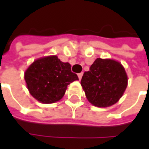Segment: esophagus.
<instances>
[{
  "mask_svg": "<svg viewBox=\"0 0 149 149\" xmlns=\"http://www.w3.org/2000/svg\"><path fill=\"white\" fill-rule=\"evenodd\" d=\"M82 76H83V72L78 73V77H79V79H80V80H81V78H82Z\"/></svg>",
  "mask_w": 149,
  "mask_h": 149,
  "instance_id": "obj_1",
  "label": "esophagus"
}]
</instances>
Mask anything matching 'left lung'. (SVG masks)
I'll use <instances>...</instances> for the list:
<instances>
[{
  "instance_id": "8db88e82",
  "label": "left lung",
  "mask_w": 149,
  "mask_h": 149,
  "mask_svg": "<svg viewBox=\"0 0 149 149\" xmlns=\"http://www.w3.org/2000/svg\"><path fill=\"white\" fill-rule=\"evenodd\" d=\"M128 77L120 63L97 58L89 71L84 72L81 84L88 100L94 106L105 108L116 104L122 97Z\"/></svg>"
}]
</instances>
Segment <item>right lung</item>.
<instances>
[{
  "mask_svg": "<svg viewBox=\"0 0 149 149\" xmlns=\"http://www.w3.org/2000/svg\"><path fill=\"white\" fill-rule=\"evenodd\" d=\"M24 79L31 95L45 104L61 100L68 84L79 80L70 64L61 61L56 56L35 61L25 72Z\"/></svg>",
  "mask_w": 149,
  "mask_h": 149,
  "instance_id": "right-lung-1",
  "label": "right lung"
}]
</instances>
